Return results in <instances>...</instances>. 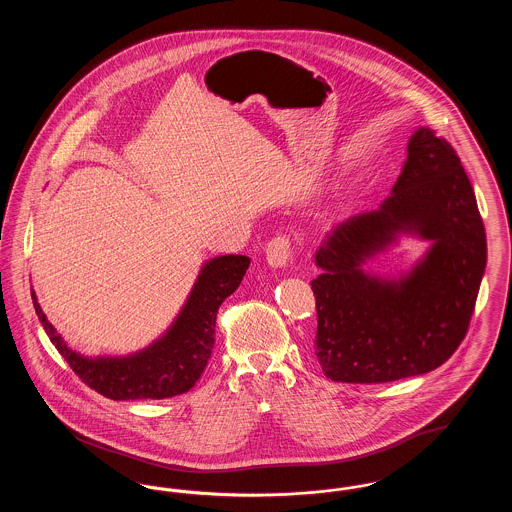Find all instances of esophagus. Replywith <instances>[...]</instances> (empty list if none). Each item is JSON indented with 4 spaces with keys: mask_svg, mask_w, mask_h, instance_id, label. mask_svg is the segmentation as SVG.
Returning a JSON list of instances; mask_svg holds the SVG:
<instances>
[{
    "mask_svg": "<svg viewBox=\"0 0 512 512\" xmlns=\"http://www.w3.org/2000/svg\"><path fill=\"white\" fill-rule=\"evenodd\" d=\"M292 257V240L286 234L274 236L267 244V261L270 267H286Z\"/></svg>",
    "mask_w": 512,
    "mask_h": 512,
    "instance_id": "obj_1",
    "label": "esophagus"
}]
</instances>
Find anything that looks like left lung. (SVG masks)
<instances>
[{"instance_id":"obj_1","label":"left lung","mask_w":512,"mask_h":512,"mask_svg":"<svg viewBox=\"0 0 512 512\" xmlns=\"http://www.w3.org/2000/svg\"><path fill=\"white\" fill-rule=\"evenodd\" d=\"M409 229L435 242L401 283L366 277V256ZM484 220L451 144L418 128L378 211L336 224L317 251L315 355L326 378L384 384L443 365L464 340L486 268Z\"/></svg>"}]
</instances>
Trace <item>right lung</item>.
I'll return each mask as SVG.
<instances>
[{
  "label": "right lung",
  "mask_w": 512,
  "mask_h": 512,
  "mask_svg": "<svg viewBox=\"0 0 512 512\" xmlns=\"http://www.w3.org/2000/svg\"><path fill=\"white\" fill-rule=\"evenodd\" d=\"M249 257L224 255L207 263L174 326L149 349L126 359H84L69 349L42 313L34 309L46 334L74 374L92 390L115 401L167 399L192 390L215 347V324L222 301L242 284Z\"/></svg>",
  "instance_id": "right-lung-1"
}]
</instances>
